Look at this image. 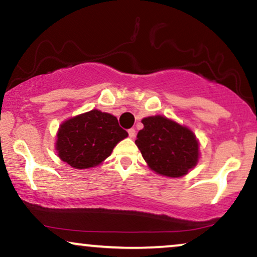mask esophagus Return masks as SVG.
Returning a JSON list of instances; mask_svg holds the SVG:
<instances>
[{"label": "esophagus", "mask_w": 257, "mask_h": 257, "mask_svg": "<svg viewBox=\"0 0 257 257\" xmlns=\"http://www.w3.org/2000/svg\"><path fill=\"white\" fill-rule=\"evenodd\" d=\"M128 136H130V138H135V137H136V130L135 128H130L128 130Z\"/></svg>", "instance_id": "34e87169"}]
</instances>
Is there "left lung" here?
I'll use <instances>...</instances> for the list:
<instances>
[{
	"instance_id": "1",
	"label": "left lung",
	"mask_w": 257,
	"mask_h": 257,
	"mask_svg": "<svg viewBox=\"0 0 257 257\" xmlns=\"http://www.w3.org/2000/svg\"><path fill=\"white\" fill-rule=\"evenodd\" d=\"M136 145L152 171L170 178L188 175L197 165L199 143L195 133L164 115L146 116Z\"/></svg>"
}]
</instances>
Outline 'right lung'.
<instances>
[{
	"mask_svg": "<svg viewBox=\"0 0 257 257\" xmlns=\"http://www.w3.org/2000/svg\"><path fill=\"white\" fill-rule=\"evenodd\" d=\"M127 136L114 115L92 109L59 126L55 150L59 158L72 168L91 169L109 157L114 146Z\"/></svg>",
	"mask_w": 257,
	"mask_h": 257,
	"instance_id": "obj_1",
	"label": "right lung"
}]
</instances>
